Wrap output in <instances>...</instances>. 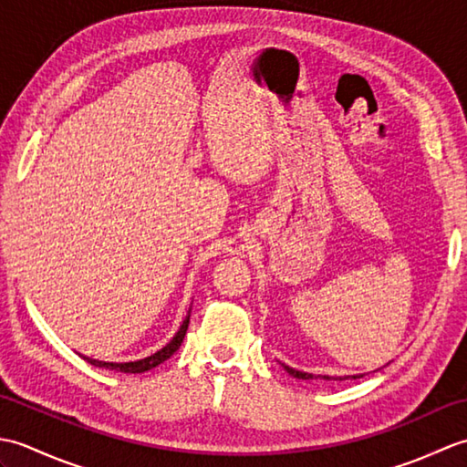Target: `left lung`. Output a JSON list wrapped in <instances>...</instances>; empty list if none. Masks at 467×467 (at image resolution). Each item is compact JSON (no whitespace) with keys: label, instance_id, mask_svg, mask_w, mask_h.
Segmentation results:
<instances>
[{"label":"left lung","instance_id":"left-lung-1","mask_svg":"<svg viewBox=\"0 0 467 467\" xmlns=\"http://www.w3.org/2000/svg\"><path fill=\"white\" fill-rule=\"evenodd\" d=\"M285 369H286V373H289V375L296 377V379H313V375H311V373H303V371H296V369H293V367H286V365H285ZM357 377H363V375H353V379H357ZM323 379H331V377H327V375H323Z\"/></svg>","mask_w":467,"mask_h":467}]
</instances>
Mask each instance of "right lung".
Segmentation results:
<instances>
[{"label":"right lung","instance_id":"right-lung-1","mask_svg":"<svg viewBox=\"0 0 467 467\" xmlns=\"http://www.w3.org/2000/svg\"><path fill=\"white\" fill-rule=\"evenodd\" d=\"M188 321H191V313L186 315V319L182 321L181 329H178V333L172 337V341L168 343L166 347H162L161 351H156L154 355L146 357V359H140V361H130V363H104V361H96V359H88V357H84V359L94 365V367H102V369H112V371H120V373H144L148 369H152V367L161 365L162 361H166L168 357H171L178 347H181L184 335H186V329H188Z\"/></svg>","mask_w":467,"mask_h":467}]
</instances>
